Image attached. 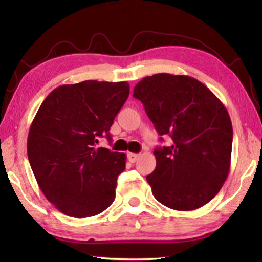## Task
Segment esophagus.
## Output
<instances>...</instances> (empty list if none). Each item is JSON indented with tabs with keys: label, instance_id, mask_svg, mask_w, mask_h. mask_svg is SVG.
Listing matches in <instances>:
<instances>
[{
	"label": "esophagus",
	"instance_id": "obj_1",
	"mask_svg": "<svg viewBox=\"0 0 262 262\" xmlns=\"http://www.w3.org/2000/svg\"><path fill=\"white\" fill-rule=\"evenodd\" d=\"M127 157H128V161L130 163H135L137 159H139L140 155L139 154H133V152H128L127 154Z\"/></svg>",
	"mask_w": 262,
	"mask_h": 262
}]
</instances>
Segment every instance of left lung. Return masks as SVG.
Instances as JSON below:
<instances>
[{
	"label": "left lung",
	"mask_w": 262,
	"mask_h": 262,
	"mask_svg": "<svg viewBox=\"0 0 262 262\" xmlns=\"http://www.w3.org/2000/svg\"><path fill=\"white\" fill-rule=\"evenodd\" d=\"M133 97L143 104L158 134L172 139L170 147L154 151L156 168L147 176L154 196L174 210L205 206L230 171L233 133L225 106L205 84L185 75L144 77Z\"/></svg>",
	"instance_id": "8db88e82"
}]
</instances>
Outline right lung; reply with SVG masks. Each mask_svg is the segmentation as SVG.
Instances as JSON below:
<instances>
[{"label": "right lung", "instance_id": "right-lung-1", "mask_svg": "<svg viewBox=\"0 0 262 262\" xmlns=\"http://www.w3.org/2000/svg\"><path fill=\"white\" fill-rule=\"evenodd\" d=\"M129 96L127 82L84 81L53 90L28 136V157L39 187L63 214H100L115 199L126 155L97 148Z\"/></svg>", "mask_w": 262, "mask_h": 262}]
</instances>
